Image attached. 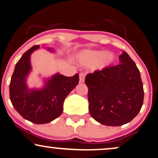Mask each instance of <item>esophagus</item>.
Wrapping results in <instances>:
<instances>
[{
    "label": "esophagus",
    "mask_w": 158,
    "mask_h": 158,
    "mask_svg": "<svg viewBox=\"0 0 158 158\" xmlns=\"http://www.w3.org/2000/svg\"><path fill=\"white\" fill-rule=\"evenodd\" d=\"M85 75L83 73H79V82H84L85 81Z\"/></svg>",
    "instance_id": "obj_1"
}]
</instances>
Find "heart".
Returning <instances> with one entry per match:
<instances>
[{"mask_svg": "<svg viewBox=\"0 0 158 158\" xmlns=\"http://www.w3.org/2000/svg\"><path fill=\"white\" fill-rule=\"evenodd\" d=\"M78 60L84 65H91L97 63L98 69H103L113 60V55L104 51H84L78 56Z\"/></svg>", "mask_w": 158, "mask_h": 158, "instance_id": "heart-1", "label": "heart"}]
</instances>
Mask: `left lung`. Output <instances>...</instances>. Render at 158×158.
Returning a JSON list of instances; mask_svg holds the SVG:
<instances>
[{"label": "left lung", "instance_id": "obj_1", "mask_svg": "<svg viewBox=\"0 0 158 158\" xmlns=\"http://www.w3.org/2000/svg\"><path fill=\"white\" fill-rule=\"evenodd\" d=\"M119 58V65L95 71L85 77L89 114L107 126H120L131 122L143 102L140 71L127 52H123Z\"/></svg>", "mask_w": 158, "mask_h": 158}]
</instances>
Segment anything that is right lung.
<instances>
[{
  "mask_svg": "<svg viewBox=\"0 0 158 158\" xmlns=\"http://www.w3.org/2000/svg\"><path fill=\"white\" fill-rule=\"evenodd\" d=\"M39 48V45L32 47L17 63L9 85V95L13 106L23 118L35 124H44L62 114L64 100L78 85L79 77L78 73L70 77L57 73L42 89L29 90L25 80L31 69L30 57Z\"/></svg>",
  "mask_w": 158,
  "mask_h": 158,
  "instance_id": "1",
  "label": "right lung"
}]
</instances>
